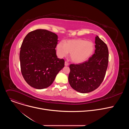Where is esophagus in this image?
<instances>
[{"label":"esophagus","mask_w":129,"mask_h":129,"mask_svg":"<svg viewBox=\"0 0 129 129\" xmlns=\"http://www.w3.org/2000/svg\"><path fill=\"white\" fill-rule=\"evenodd\" d=\"M69 65V64L67 62H66H66H65V66H68Z\"/></svg>","instance_id":"esophagus-1"}]
</instances>
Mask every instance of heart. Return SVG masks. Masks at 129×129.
<instances>
[{
  "label": "heart",
  "instance_id": "obj_1",
  "mask_svg": "<svg viewBox=\"0 0 129 129\" xmlns=\"http://www.w3.org/2000/svg\"><path fill=\"white\" fill-rule=\"evenodd\" d=\"M59 56H66L70 53L71 61L76 63H81L87 60L92 54L94 45L92 42L84 39L69 40L63 43H59L57 46Z\"/></svg>",
  "mask_w": 129,
  "mask_h": 129
}]
</instances>
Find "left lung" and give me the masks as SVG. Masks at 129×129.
Masks as SVG:
<instances>
[{
	"mask_svg": "<svg viewBox=\"0 0 129 129\" xmlns=\"http://www.w3.org/2000/svg\"><path fill=\"white\" fill-rule=\"evenodd\" d=\"M95 52L87 61L70 64L68 81L77 91L86 93L97 89L103 81L108 67L109 51L106 44L96 36Z\"/></svg>",
	"mask_w": 129,
	"mask_h": 129,
	"instance_id": "8db88e82",
	"label": "left lung"
}]
</instances>
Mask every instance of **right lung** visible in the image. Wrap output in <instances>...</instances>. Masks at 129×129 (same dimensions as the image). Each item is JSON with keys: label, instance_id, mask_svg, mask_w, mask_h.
<instances>
[{"label": "right lung", "instance_id": "right-lung-1", "mask_svg": "<svg viewBox=\"0 0 129 129\" xmlns=\"http://www.w3.org/2000/svg\"><path fill=\"white\" fill-rule=\"evenodd\" d=\"M58 41V36L46 29H36L25 36L20 51V67L23 78L31 87H48L64 67V59L56 54Z\"/></svg>", "mask_w": 129, "mask_h": 129}]
</instances>
